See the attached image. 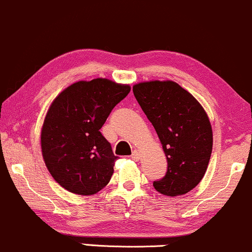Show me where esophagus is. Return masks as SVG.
<instances>
[{"mask_svg": "<svg viewBox=\"0 0 252 252\" xmlns=\"http://www.w3.org/2000/svg\"><path fill=\"white\" fill-rule=\"evenodd\" d=\"M131 157H132V159H134V160H139V159H140V154H139V152L137 151V150H134V151L132 152Z\"/></svg>", "mask_w": 252, "mask_h": 252, "instance_id": "1", "label": "esophagus"}]
</instances>
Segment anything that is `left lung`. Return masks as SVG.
<instances>
[{
	"mask_svg": "<svg viewBox=\"0 0 252 252\" xmlns=\"http://www.w3.org/2000/svg\"><path fill=\"white\" fill-rule=\"evenodd\" d=\"M133 94L156 129L168 160L154 187L168 196L187 194L202 180L210 162L213 134L201 104L172 81L135 84Z\"/></svg>",
	"mask_w": 252,
	"mask_h": 252,
	"instance_id": "8db88e82",
	"label": "left lung"
}]
</instances>
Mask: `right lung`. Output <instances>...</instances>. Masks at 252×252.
<instances>
[{
  "label": "right lung",
  "instance_id": "obj_1",
  "mask_svg": "<svg viewBox=\"0 0 252 252\" xmlns=\"http://www.w3.org/2000/svg\"><path fill=\"white\" fill-rule=\"evenodd\" d=\"M129 90V86L106 78L81 81L51 104L41 129L42 157L56 182L66 190L92 195L109 182L118 157L100 129Z\"/></svg>",
  "mask_w": 252,
  "mask_h": 252
}]
</instances>
